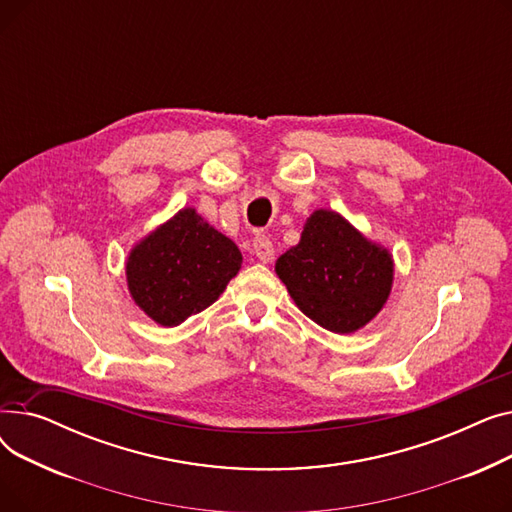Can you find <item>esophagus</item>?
Returning a JSON list of instances; mask_svg holds the SVG:
<instances>
[{
    "instance_id": "obj_1",
    "label": "esophagus",
    "mask_w": 512,
    "mask_h": 512,
    "mask_svg": "<svg viewBox=\"0 0 512 512\" xmlns=\"http://www.w3.org/2000/svg\"><path fill=\"white\" fill-rule=\"evenodd\" d=\"M253 251H255V257H257L259 261H263V263L274 261V255H276L272 240L267 238V236H263V234L253 240Z\"/></svg>"
}]
</instances>
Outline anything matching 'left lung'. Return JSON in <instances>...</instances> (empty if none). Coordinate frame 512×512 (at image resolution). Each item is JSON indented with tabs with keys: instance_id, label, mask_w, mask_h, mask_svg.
<instances>
[{
	"instance_id": "left-lung-1",
	"label": "left lung",
	"mask_w": 512,
	"mask_h": 512,
	"mask_svg": "<svg viewBox=\"0 0 512 512\" xmlns=\"http://www.w3.org/2000/svg\"><path fill=\"white\" fill-rule=\"evenodd\" d=\"M276 274L294 305L317 326L353 334L388 303L394 259L338 211L315 209L299 245L278 257Z\"/></svg>"
}]
</instances>
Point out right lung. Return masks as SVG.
I'll return each mask as SVG.
<instances>
[{
	"instance_id": "add662e5",
	"label": "right lung",
	"mask_w": 512,
	"mask_h": 512,
	"mask_svg": "<svg viewBox=\"0 0 512 512\" xmlns=\"http://www.w3.org/2000/svg\"><path fill=\"white\" fill-rule=\"evenodd\" d=\"M240 263L242 255L228 236L195 207H182L130 249L126 284L147 317L174 328L218 301Z\"/></svg>"
}]
</instances>
